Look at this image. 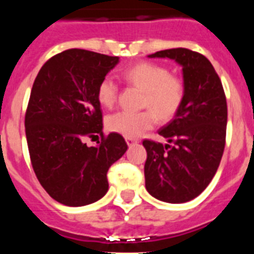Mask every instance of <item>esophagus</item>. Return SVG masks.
I'll return each instance as SVG.
<instances>
[{
    "label": "esophagus",
    "instance_id": "34e87169",
    "mask_svg": "<svg viewBox=\"0 0 254 254\" xmlns=\"http://www.w3.org/2000/svg\"><path fill=\"white\" fill-rule=\"evenodd\" d=\"M126 142H127V145H128V146H132V145H134V143H137L138 141L136 140V138H132V137H126Z\"/></svg>",
    "mask_w": 254,
    "mask_h": 254
}]
</instances>
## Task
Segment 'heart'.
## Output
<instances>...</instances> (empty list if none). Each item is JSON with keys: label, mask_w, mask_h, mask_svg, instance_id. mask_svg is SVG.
Instances as JSON below:
<instances>
[{"label": "heart", "mask_w": 254, "mask_h": 254, "mask_svg": "<svg viewBox=\"0 0 254 254\" xmlns=\"http://www.w3.org/2000/svg\"><path fill=\"white\" fill-rule=\"evenodd\" d=\"M122 77L127 84L145 91L142 107L151 109L138 113L117 112L108 117V129L126 137H137L152 128L156 118L161 122L172 120L185 102L186 85L183 78L170 75L167 67L151 62H140L126 68ZM96 96L103 107H113L118 98V86L111 77H104L98 86Z\"/></svg>", "instance_id": "heart-1"}]
</instances>
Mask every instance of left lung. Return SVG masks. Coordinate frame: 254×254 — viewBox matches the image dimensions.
Segmentation results:
<instances>
[{
	"label": "left lung",
	"instance_id": "left-lung-1",
	"mask_svg": "<svg viewBox=\"0 0 254 254\" xmlns=\"http://www.w3.org/2000/svg\"><path fill=\"white\" fill-rule=\"evenodd\" d=\"M150 58H170L182 66L185 102L176 117L159 129L168 143L143 140L147 151L145 186L151 196L183 203L205 190L214 178L225 147L228 107L214 66L187 48L159 51Z\"/></svg>",
	"mask_w": 254,
	"mask_h": 254
}]
</instances>
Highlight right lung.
<instances>
[{
  "instance_id": "1",
  "label": "right lung",
  "mask_w": 254,
  "mask_h": 254,
  "mask_svg": "<svg viewBox=\"0 0 254 254\" xmlns=\"http://www.w3.org/2000/svg\"><path fill=\"white\" fill-rule=\"evenodd\" d=\"M118 57L67 49L49 58L38 72L25 114V133L33 169L57 202L85 206L107 193V173L123 156L120 133L103 134L96 90ZM100 134L96 147L84 140Z\"/></svg>"
}]
</instances>
